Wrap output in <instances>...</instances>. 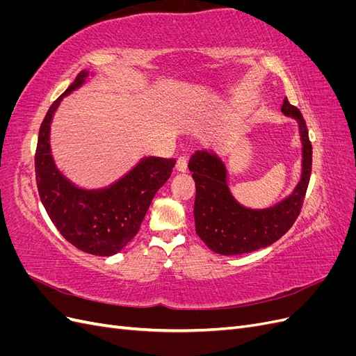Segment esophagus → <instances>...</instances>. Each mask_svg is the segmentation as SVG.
Masks as SVG:
<instances>
[{
  "instance_id": "obj_1",
  "label": "esophagus",
  "mask_w": 356,
  "mask_h": 356,
  "mask_svg": "<svg viewBox=\"0 0 356 356\" xmlns=\"http://www.w3.org/2000/svg\"><path fill=\"white\" fill-rule=\"evenodd\" d=\"M177 170L182 172V174H184V172L187 170V157L186 156L178 157V160H177Z\"/></svg>"
}]
</instances>
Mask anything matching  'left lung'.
Here are the masks:
<instances>
[{
	"label": "left lung",
	"mask_w": 356,
	"mask_h": 356,
	"mask_svg": "<svg viewBox=\"0 0 356 356\" xmlns=\"http://www.w3.org/2000/svg\"><path fill=\"white\" fill-rule=\"evenodd\" d=\"M282 113L296 118L303 144V172L293 195L267 209H248L236 202L227 186L221 159L208 152L190 157L188 169L196 182V233L211 251L241 255L270 246L293 227L303 207L312 172V144L303 115L285 98Z\"/></svg>",
	"instance_id": "1"
}]
</instances>
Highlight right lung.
<instances>
[{
  "instance_id": "add662e5",
  "label": "right lung",
  "mask_w": 356,
  "mask_h": 356,
  "mask_svg": "<svg viewBox=\"0 0 356 356\" xmlns=\"http://www.w3.org/2000/svg\"><path fill=\"white\" fill-rule=\"evenodd\" d=\"M88 77L81 71L70 88L50 105L40 126L35 152L38 195L59 233L80 251L110 257L122 251L141 227L157 190L165 184L175 159L147 157L108 188L81 190L56 169L50 154V123L63 96Z\"/></svg>"
}]
</instances>
